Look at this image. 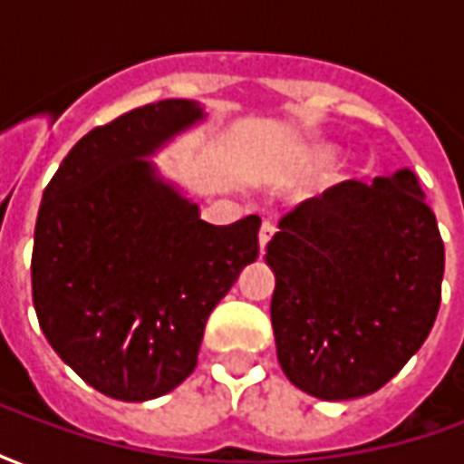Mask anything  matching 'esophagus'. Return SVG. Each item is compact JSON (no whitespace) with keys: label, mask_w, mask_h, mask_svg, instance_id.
<instances>
[{"label":"esophagus","mask_w":464,"mask_h":464,"mask_svg":"<svg viewBox=\"0 0 464 464\" xmlns=\"http://www.w3.org/2000/svg\"><path fill=\"white\" fill-rule=\"evenodd\" d=\"M276 231H278V228H276V223H273V221H263L261 233H258V241H261V253L266 251V246H268V241H271L273 233H276Z\"/></svg>","instance_id":"1"}]
</instances>
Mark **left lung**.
<instances>
[{"mask_svg": "<svg viewBox=\"0 0 464 464\" xmlns=\"http://www.w3.org/2000/svg\"><path fill=\"white\" fill-rule=\"evenodd\" d=\"M266 261L283 372L321 400L395 378L438 318L445 246L415 173L350 179L281 218Z\"/></svg>", "mask_w": 464, "mask_h": 464, "instance_id": "1", "label": "left lung"}]
</instances>
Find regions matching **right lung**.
Segmentation results:
<instances>
[{
	"label": "right lung",
	"mask_w": 464,
	"mask_h": 464,
	"mask_svg": "<svg viewBox=\"0 0 464 464\" xmlns=\"http://www.w3.org/2000/svg\"><path fill=\"white\" fill-rule=\"evenodd\" d=\"M201 116L193 102L163 99L92 129L46 183L36 216L39 325L76 375L123 402L166 395L191 375L208 315L258 258V216L201 221L143 159Z\"/></svg>",
	"instance_id": "1"
}]
</instances>
